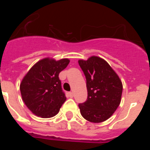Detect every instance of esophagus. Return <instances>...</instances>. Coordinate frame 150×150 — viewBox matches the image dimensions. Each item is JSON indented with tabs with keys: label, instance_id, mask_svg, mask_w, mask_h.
Masks as SVG:
<instances>
[{
	"label": "esophagus",
	"instance_id": "1",
	"mask_svg": "<svg viewBox=\"0 0 150 150\" xmlns=\"http://www.w3.org/2000/svg\"><path fill=\"white\" fill-rule=\"evenodd\" d=\"M67 96L70 97V98H73L74 97V94L71 91H69V92H67Z\"/></svg>",
	"mask_w": 150,
	"mask_h": 150
}]
</instances>
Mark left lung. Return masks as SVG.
Segmentation results:
<instances>
[{
    "instance_id": "left-lung-1",
    "label": "left lung",
    "mask_w": 150,
    "mask_h": 150,
    "mask_svg": "<svg viewBox=\"0 0 150 150\" xmlns=\"http://www.w3.org/2000/svg\"><path fill=\"white\" fill-rule=\"evenodd\" d=\"M86 79L87 100L79 104L80 113L91 122H102L116 110L121 101L122 84L116 73L104 59L91 56L79 60Z\"/></svg>"
}]
</instances>
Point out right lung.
Instances as JSON below:
<instances>
[{"label": "right lung", "instance_id": "1", "mask_svg": "<svg viewBox=\"0 0 150 150\" xmlns=\"http://www.w3.org/2000/svg\"><path fill=\"white\" fill-rule=\"evenodd\" d=\"M69 59L46 58L29 70L20 84L22 100L36 116L50 118L59 112L65 101L59 73L68 65Z\"/></svg>", "mask_w": 150, "mask_h": 150}]
</instances>
